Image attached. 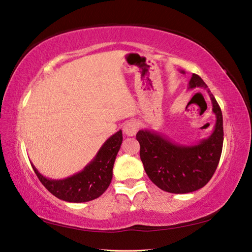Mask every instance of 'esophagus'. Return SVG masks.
<instances>
[{"mask_svg":"<svg viewBox=\"0 0 252 252\" xmlns=\"http://www.w3.org/2000/svg\"><path fill=\"white\" fill-rule=\"evenodd\" d=\"M137 127H139V125H137L136 121L129 120L125 123V126H123V133L127 136H133L136 134Z\"/></svg>","mask_w":252,"mask_h":252,"instance_id":"1","label":"esophagus"}]
</instances>
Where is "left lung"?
I'll return each instance as SVG.
<instances>
[{
	"label": "left lung",
	"mask_w": 252,
	"mask_h": 252,
	"mask_svg": "<svg viewBox=\"0 0 252 252\" xmlns=\"http://www.w3.org/2000/svg\"><path fill=\"white\" fill-rule=\"evenodd\" d=\"M195 87L208 91L216 116L214 130L208 139L194 145H181L153 130H140L136 134L147 176L158 188L170 193H189L203 188L218 168L223 149V115L219 103L203 80L192 74L189 88Z\"/></svg>",
	"instance_id": "obj_1"
}]
</instances>
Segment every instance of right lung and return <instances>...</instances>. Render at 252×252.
I'll list each match as a JSON object with an SVG mask.
<instances>
[{"label":"right lung","instance_id":"right-lung-1","mask_svg":"<svg viewBox=\"0 0 252 252\" xmlns=\"http://www.w3.org/2000/svg\"><path fill=\"white\" fill-rule=\"evenodd\" d=\"M122 131L111 135L98 151L94 159L77 174L64 179H50L42 176L32 164L38 179L58 199L82 203L95 200L107 190L112 179V168L122 144Z\"/></svg>","mask_w":252,"mask_h":252}]
</instances>
